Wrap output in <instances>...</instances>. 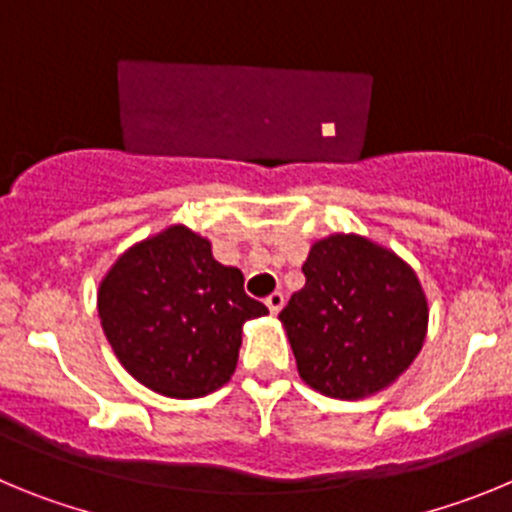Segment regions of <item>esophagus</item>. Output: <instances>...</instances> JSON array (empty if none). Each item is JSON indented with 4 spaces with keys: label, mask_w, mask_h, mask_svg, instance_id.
Listing matches in <instances>:
<instances>
[{
    "label": "esophagus",
    "mask_w": 512,
    "mask_h": 512,
    "mask_svg": "<svg viewBox=\"0 0 512 512\" xmlns=\"http://www.w3.org/2000/svg\"><path fill=\"white\" fill-rule=\"evenodd\" d=\"M265 303H267V308H270V313H278L280 308H283L285 296L280 293V290H275V293H270V296L265 298Z\"/></svg>",
    "instance_id": "34e87169"
}]
</instances>
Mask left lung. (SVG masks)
Masks as SVG:
<instances>
[{
    "instance_id": "8db88e82",
    "label": "left lung",
    "mask_w": 512,
    "mask_h": 512,
    "mask_svg": "<svg viewBox=\"0 0 512 512\" xmlns=\"http://www.w3.org/2000/svg\"><path fill=\"white\" fill-rule=\"evenodd\" d=\"M303 275L306 285L280 311L301 380L339 400L393 385L426 342L416 270L372 239L329 234L313 242Z\"/></svg>"
}]
</instances>
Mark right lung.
Returning a JSON list of instances; mask_svg holds the SVG:
<instances>
[{
  "mask_svg": "<svg viewBox=\"0 0 512 512\" xmlns=\"http://www.w3.org/2000/svg\"><path fill=\"white\" fill-rule=\"evenodd\" d=\"M96 308L124 370L181 400L229 382L242 326L267 313L245 293V275L216 262L209 239L183 224L122 252L99 283Z\"/></svg>",
  "mask_w": 512,
  "mask_h": 512,
  "instance_id": "obj_1",
  "label": "right lung"
}]
</instances>
